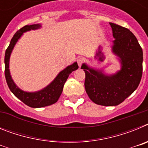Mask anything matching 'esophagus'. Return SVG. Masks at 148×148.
Here are the masks:
<instances>
[{"mask_svg":"<svg viewBox=\"0 0 148 148\" xmlns=\"http://www.w3.org/2000/svg\"><path fill=\"white\" fill-rule=\"evenodd\" d=\"M83 61H84V59L82 58H81V57H79V58H77V63H78V66H82V63H83Z\"/></svg>","mask_w":148,"mask_h":148,"instance_id":"1","label":"esophagus"}]
</instances>
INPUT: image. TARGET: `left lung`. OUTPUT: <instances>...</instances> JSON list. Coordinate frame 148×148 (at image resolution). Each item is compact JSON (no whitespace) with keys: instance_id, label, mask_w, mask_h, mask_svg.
<instances>
[{"instance_id":"8db88e82","label":"left lung","mask_w":148,"mask_h":148,"mask_svg":"<svg viewBox=\"0 0 148 148\" xmlns=\"http://www.w3.org/2000/svg\"><path fill=\"white\" fill-rule=\"evenodd\" d=\"M113 30L112 52L118 56L121 70L112 75L95 70L86 64L81 69L85 73L86 92L95 104L116 106L133 93L142 75L143 52L136 36L128 29L110 23Z\"/></svg>"}]
</instances>
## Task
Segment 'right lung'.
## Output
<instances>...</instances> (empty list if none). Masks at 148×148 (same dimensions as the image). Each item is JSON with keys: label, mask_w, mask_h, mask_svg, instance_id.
<instances>
[{"label": "right lung", "mask_w": 148, "mask_h": 148, "mask_svg": "<svg viewBox=\"0 0 148 148\" xmlns=\"http://www.w3.org/2000/svg\"><path fill=\"white\" fill-rule=\"evenodd\" d=\"M41 27L40 24H32V25H27L22 27L21 29L17 31L16 33L12 38L10 44L7 47L5 53V77H6V83L8 87L14 95L23 101L29 107L34 108H38L49 106L55 104L59 99L60 95L63 91V87L64 85L66 79L69 75L74 70H76L78 68L77 62L73 63V64L66 66L64 70L60 72L58 75L56 77L54 80L49 84V85L44 87L42 90L37 92H25L17 87L15 82H13L10 72V58L13 48L18 39L21 37L23 32L30 31L31 29H37Z\"/></svg>", "instance_id": "add662e5"}]
</instances>
